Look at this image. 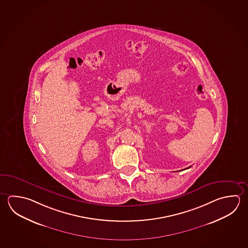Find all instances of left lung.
<instances>
[{
    "mask_svg": "<svg viewBox=\"0 0 248 248\" xmlns=\"http://www.w3.org/2000/svg\"><path fill=\"white\" fill-rule=\"evenodd\" d=\"M190 168V166L189 167V168H186V169H189Z\"/></svg>",
    "mask_w": 248,
    "mask_h": 248,
    "instance_id": "obj_1",
    "label": "left lung"
}]
</instances>
